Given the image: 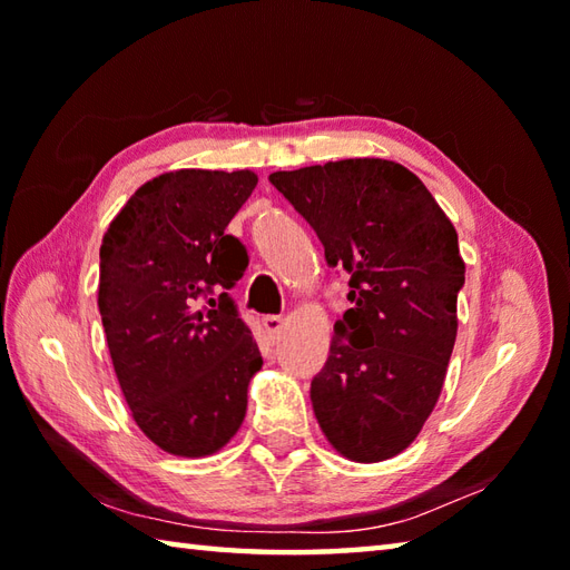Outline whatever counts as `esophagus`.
I'll use <instances>...</instances> for the list:
<instances>
[{"mask_svg":"<svg viewBox=\"0 0 570 570\" xmlns=\"http://www.w3.org/2000/svg\"><path fill=\"white\" fill-rule=\"evenodd\" d=\"M262 328H264V333L269 335V337H276L278 333H282V328H284V318L282 316H264L262 318Z\"/></svg>","mask_w":570,"mask_h":570,"instance_id":"1","label":"esophagus"}]
</instances>
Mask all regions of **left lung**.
Masks as SVG:
<instances>
[{
  "instance_id": "left-lung-1",
  "label": "left lung",
  "mask_w": 570,
  "mask_h": 570,
  "mask_svg": "<svg viewBox=\"0 0 570 570\" xmlns=\"http://www.w3.org/2000/svg\"><path fill=\"white\" fill-rule=\"evenodd\" d=\"M269 180L316 229L328 266L350 274V308L311 382L325 439L357 463L402 453L439 402L455 345L465 284L455 227L419 176L386 159Z\"/></svg>"
}]
</instances>
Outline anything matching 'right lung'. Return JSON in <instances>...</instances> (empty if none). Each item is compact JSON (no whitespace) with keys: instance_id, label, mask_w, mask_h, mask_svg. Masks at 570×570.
<instances>
[{"instance_id":"right-lung-1","label":"right lung","mask_w":570,"mask_h":570,"mask_svg":"<svg viewBox=\"0 0 570 570\" xmlns=\"http://www.w3.org/2000/svg\"><path fill=\"white\" fill-rule=\"evenodd\" d=\"M252 171L180 168L147 180L107 227L98 306L137 426L166 453L200 458L233 439L262 367L229 288L249 257L225 233Z\"/></svg>"}]
</instances>
